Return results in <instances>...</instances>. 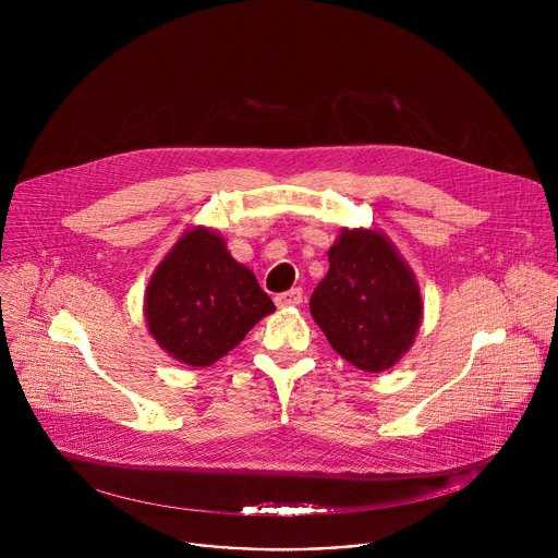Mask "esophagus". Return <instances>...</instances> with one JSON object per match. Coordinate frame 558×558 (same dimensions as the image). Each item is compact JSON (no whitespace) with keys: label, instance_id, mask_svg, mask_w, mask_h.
Returning a JSON list of instances; mask_svg holds the SVG:
<instances>
[{"label":"esophagus","instance_id":"1","mask_svg":"<svg viewBox=\"0 0 558 558\" xmlns=\"http://www.w3.org/2000/svg\"><path fill=\"white\" fill-rule=\"evenodd\" d=\"M300 302H302V289L300 287H293V289L276 295L278 306H298Z\"/></svg>","mask_w":558,"mask_h":558}]
</instances>
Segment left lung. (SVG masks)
I'll return each mask as SVG.
<instances>
[{
	"label": "left lung",
	"instance_id": "left-lung-1",
	"mask_svg": "<svg viewBox=\"0 0 558 558\" xmlns=\"http://www.w3.org/2000/svg\"><path fill=\"white\" fill-rule=\"evenodd\" d=\"M311 315L353 366L379 373L400 360L422 323L413 271L373 229H344L329 250V274L311 293Z\"/></svg>",
	"mask_w": 558,
	"mask_h": 558
}]
</instances>
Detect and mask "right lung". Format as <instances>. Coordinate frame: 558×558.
Instances as JSON below:
<instances>
[{
	"mask_svg": "<svg viewBox=\"0 0 558 558\" xmlns=\"http://www.w3.org/2000/svg\"><path fill=\"white\" fill-rule=\"evenodd\" d=\"M274 308L256 276L205 227L181 238L145 291L151 336L190 366H209L227 355Z\"/></svg>",
	"mask_w": 558,
	"mask_h": 558,
	"instance_id": "obj_1",
	"label": "right lung"
}]
</instances>
